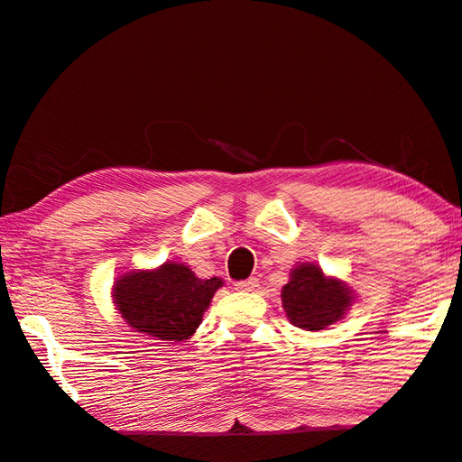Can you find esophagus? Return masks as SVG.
<instances>
[{
  "label": "esophagus",
  "mask_w": 462,
  "mask_h": 462,
  "mask_svg": "<svg viewBox=\"0 0 462 462\" xmlns=\"http://www.w3.org/2000/svg\"><path fill=\"white\" fill-rule=\"evenodd\" d=\"M234 287H236L238 291H256L258 289V279H254V276H250V279L240 281V282L234 284Z\"/></svg>",
  "instance_id": "esophagus-1"
}]
</instances>
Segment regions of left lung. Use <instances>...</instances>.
<instances>
[{"label": "left lung", "instance_id": "8db88e82", "mask_svg": "<svg viewBox=\"0 0 462 462\" xmlns=\"http://www.w3.org/2000/svg\"><path fill=\"white\" fill-rule=\"evenodd\" d=\"M281 299L292 325L305 331H321L346 317L356 295L346 281L327 276L319 264L300 263L291 268Z\"/></svg>", "mask_w": 462, "mask_h": 462}]
</instances>
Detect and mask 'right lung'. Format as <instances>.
I'll return each instance as SVG.
<instances>
[{
  "instance_id": "add662e5",
  "label": "right lung",
  "mask_w": 462,
  "mask_h": 462,
  "mask_svg": "<svg viewBox=\"0 0 462 462\" xmlns=\"http://www.w3.org/2000/svg\"><path fill=\"white\" fill-rule=\"evenodd\" d=\"M224 281L198 279L188 264L163 263L157 268L116 276L113 303L131 329L159 341H183L202 323Z\"/></svg>"
}]
</instances>
